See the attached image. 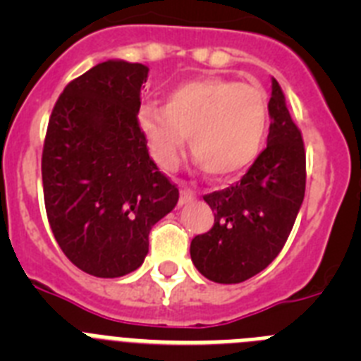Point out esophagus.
Listing matches in <instances>:
<instances>
[{"instance_id":"1","label":"esophagus","mask_w":361,"mask_h":361,"mask_svg":"<svg viewBox=\"0 0 361 361\" xmlns=\"http://www.w3.org/2000/svg\"><path fill=\"white\" fill-rule=\"evenodd\" d=\"M195 199V191L188 190V188H184V190H180V199H178V204L180 206H184V204L191 202V200Z\"/></svg>"}]
</instances>
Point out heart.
<instances>
[{
	"label": "heart",
	"mask_w": 361,
	"mask_h": 361,
	"mask_svg": "<svg viewBox=\"0 0 361 361\" xmlns=\"http://www.w3.org/2000/svg\"><path fill=\"white\" fill-rule=\"evenodd\" d=\"M152 157L171 170L186 142L213 177L240 175L264 146L269 123L262 86L226 78L190 79L173 86L166 104L145 103L137 114Z\"/></svg>",
	"instance_id": "b5f03b06"
}]
</instances>
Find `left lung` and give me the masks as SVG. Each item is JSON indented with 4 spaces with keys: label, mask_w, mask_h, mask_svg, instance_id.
I'll use <instances>...</instances> for the list:
<instances>
[{
    "label": "left lung",
    "mask_w": 361,
    "mask_h": 361,
    "mask_svg": "<svg viewBox=\"0 0 361 361\" xmlns=\"http://www.w3.org/2000/svg\"><path fill=\"white\" fill-rule=\"evenodd\" d=\"M267 148L240 183L204 195L215 224L190 245L200 275L216 283H238L266 269L282 251L305 193V152L286 97L271 79Z\"/></svg>",
    "instance_id": "left-lung-1"
}]
</instances>
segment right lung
I'll use <instances>...</instances> for the list:
<instances>
[{
  "label": "right lung",
  "mask_w": 361,
  "mask_h": 361,
  "mask_svg": "<svg viewBox=\"0 0 361 361\" xmlns=\"http://www.w3.org/2000/svg\"><path fill=\"white\" fill-rule=\"evenodd\" d=\"M146 79L141 63H99L66 85L44 137L50 228L70 262L99 279L141 267L149 231L178 200L137 121Z\"/></svg>",
  "instance_id": "1"
}]
</instances>
